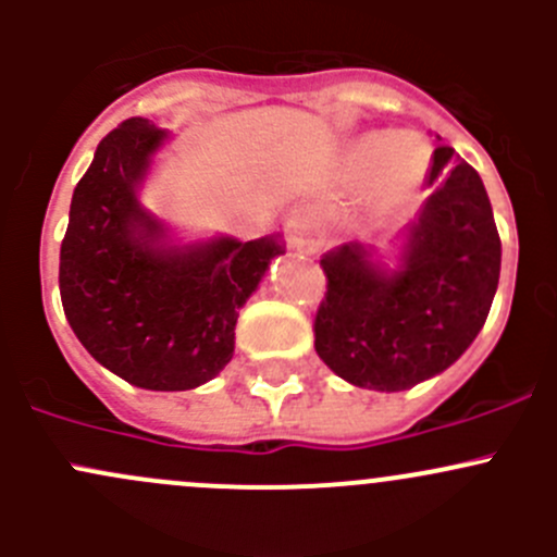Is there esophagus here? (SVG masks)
<instances>
[{"label": "esophagus", "mask_w": 557, "mask_h": 557, "mask_svg": "<svg viewBox=\"0 0 557 557\" xmlns=\"http://www.w3.org/2000/svg\"><path fill=\"white\" fill-rule=\"evenodd\" d=\"M285 232H288L290 245H294L296 250L318 252L325 243L323 215H320L318 207L312 205L296 207V210L290 212L288 223H285Z\"/></svg>", "instance_id": "obj_1"}]
</instances>
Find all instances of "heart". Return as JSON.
I'll return each instance as SVG.
<instances>
[{
    "mask_svg": "<svg viewBox=\"0 0 557 557\" xmlns=\"http://www.w3.org/2000/svg\"><path fill=\"white\" fill-rule=\"evenodd\" d=\"M345 166L352 180H372L374 205L391 210L423 183L429 148L409 134L372 132L350 145Z\"/></svg>",
    "mask_w": 557,
    "mask_h": 557,
    "instance_id": "1",
    "label": "heart"
}]
</instances>
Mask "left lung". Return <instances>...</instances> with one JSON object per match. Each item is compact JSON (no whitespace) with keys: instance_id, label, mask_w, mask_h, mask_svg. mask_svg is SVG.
I'll return each mask as SVG.
<instances>
[{"instance_id":"left-lung-1","label":"left lung","mask_w":557,"mask_h":557,"mask_svg":"<svg viewBox=\"0 0 557 557\" xmlns=\"http://www.w3.org/2000/svg\"><path fill=\"white\" fill-rule=\"evenodd\" d=\"M434 194L398 234L396 263L347 243L320 258L325 299L314 350L336 377L369 391H407L453 367L485 325L502 272L493 207L480 174L440 145Z\"/></svg>"}]
</instances>
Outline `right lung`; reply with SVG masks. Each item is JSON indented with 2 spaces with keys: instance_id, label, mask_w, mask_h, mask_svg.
I'll return each instance as SVG.
<instances>
[{
  "instance_id": "right-lung-1",
  "label": "right lung",
  "mask_w": 557,
  "mask_h": 557,
  "mask_svg": "<svg viewBox=\"0 0 557 557\" xmlns=\"http://www.w3.org/2000/svg\"><path fill=\"white\" fill-rule=\"evenodd\" d=\"M166 139L148 117H128L99 143L72 194L59 290L104 369L145 391H190L232 361L239 310L285 245L280 234L172 239L139 201Z\"/></svg>"
}]
</instances>
